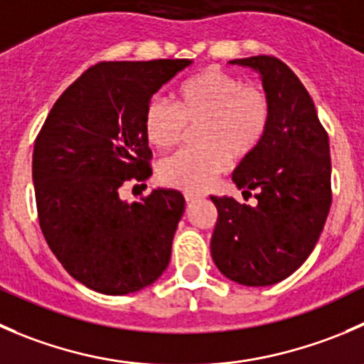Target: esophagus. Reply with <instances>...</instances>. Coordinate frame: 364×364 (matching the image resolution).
Returning a JSON list of instances; mask_svg holds the SVG:
<instances>
[{"label": "esophagus", "mask_w": 364, "mask_h": 364, "mask_svg": "<svg viewBox=\"0 0 364 364\" xmlns=\"http://www.w3.org/2000/svg\"><path fill=\"white\" fill-rule=\"evenodd\" d=\"M185 199H186V203H193V200H197V199H200V196H197V193H192V192H185Z\"/></svg>", "instance_id": "1"}]
</instances>
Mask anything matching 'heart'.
Here are the masks:
<instances>
[{
	"label": "heart",
	"mask_w": 364,
	"mask_h": 364,
	"mask_svg": "<svg viewBox=\"0 0 364 364\" xmlns=\"http://www.w3.org/2000/svg\"><path fill=\"white\" fill-rule=\"evenodd\" d=\"M270 122V101L263 88L243 85L220 69H206L183 81L176 108L164 97H153L144 110L147 142L160 151L172 149L196 128L199 147L181 151L160 164L158 174L168 186L203 192L236 160L249 156L263 142Z\"/></svg>",
	"instance_id": "b5f03b06"
}]
</instances>
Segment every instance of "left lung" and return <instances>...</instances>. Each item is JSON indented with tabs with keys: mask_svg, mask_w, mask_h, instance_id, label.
Segmentation results:
<instances>
[{
	"mask_svg": "<svg viewBox=\"0 0 364 364\" xmlns=\"http://www.w3.org/2000/svg\"><path fill=\"white\" fill-rule=\"evenodd\" d=\"M231 63L259 73L270 122L259 147L232 172L243 197L254 192L256 206L211 196L218 211L211 257L235 283L270 287L308 259L327 220L333 200L329 136L287 63L268 55Z\"/></svg>",
	"mask_w": 364,
	"mask_h": 364,
	"instance_id": "1",
	"label": "left lung"
}]
</instances>
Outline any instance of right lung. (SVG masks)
Wrapping results in <instances>:
<instances>
[{"label": "right lung", "instance_id": "add662e5", "mask_svg": "<svg viewBox=\"0 0 364 364\" xmlns=\"http://www.w3.org/2000/svg\"><path fill=\"white\" fill-rule=\"evenodd\" d=\"M192 60L100 62L49 112L33 147L38 224L49 249L81 284L126 295L153 284L171 261L185 211L178 190L128 204L121 186L151 171L144 110Z\"/></svg>", "mask_w": 364, "mask_h": 364}]
</instances>
